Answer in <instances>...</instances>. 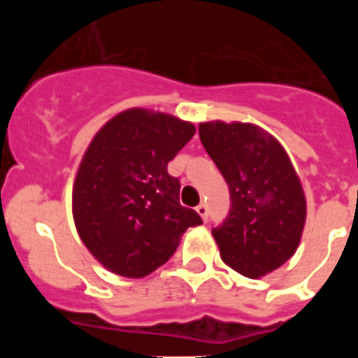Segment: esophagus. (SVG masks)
I'll use <instances>...</instances> for the list:
<instances>
[{
	"instance_id": "1",
	"label": "esophagus",
	"mask_w": 358,
	"mask_h": 358,
	"mask_svg": "<svg viewBox=\"0 0 358 358\" xmlns=\"http://www.w3.org/2000/svg\"><path fill=\"white\" fill-rule=\"evenodd\" d=\"M195 211H197L199 217H201L202 220L206 222V220H208V206H206V204H204V202H202V204H199V206L195 208Z\"/></svg>"
}]
</instances>
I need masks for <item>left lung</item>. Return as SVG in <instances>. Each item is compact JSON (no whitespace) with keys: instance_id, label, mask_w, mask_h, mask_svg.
Returning a JSON list of instances; mask_svg holds the SVG:
<instances>
[{"instance_id":"8db88e82","label":"left lung","mask_w":358,"mask_h":358,"mask_svg":"<svg viewBox=\"0 0 358 358\" xmlns=\"http://www.w3.org/2000/svg\"><path fill=\"white\" fill-rule=\"evenodd\" d=\"M199 136L231 192V211L213 238L242 276H267L299 248L306 220L301 179L283 145L256 123H199Z\"/></svg>"}]
</instances>
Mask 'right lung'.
<instances>
[{
  "label": "right lung",
  "mask_w": 358,
  "mask_h": 358,
  "mask_svg": "<svg viewBox=\"0 0 358 358\" xmlns=\"http://www.w3.org/2000/svg\"><path fill=\"white\" fill-rule=\"evenodd\" d=\"M192 122L132 107L106 122L78 164L71 194L75 227L109 273L145 278L170 260L202 220L179 204L169 161L192 140Z\"/></svg>",
  "instance_id": "obj_1"
}]
</instances>
